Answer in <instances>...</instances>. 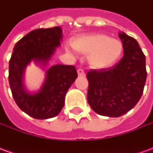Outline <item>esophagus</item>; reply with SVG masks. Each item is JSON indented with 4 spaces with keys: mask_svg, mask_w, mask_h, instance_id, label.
<instances>
[{
    "mask_svg": "<svg viewBox=\"0 0 153 153\" xmlns=\"http://www.w3.org/2000/svg\"><path fill=\"white\" fill-rule=\"evenodd\" d=\"M77 72H78L79 76H85V72H84V70H82V69H79V70H77Z\"/></svg>",
    "mask_w": 153,
    "mask_h": 153,
    "instance_id": "34e87169",
    "label": "esophagus"
}]
</instances>
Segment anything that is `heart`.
Here are the masks:
<instances>
[{"mask_svg":"<svg viewBox=\"0 0 153 153\" xmlns=\"http://www.w3.org/2000/svg\"><path fill=\"white\" fill-rule=\"evenodd\" d=\"M74 48L88 54V63L94 69H106L115 65L121 56L124 46L120 40L104 33L80 36L72 42Z\"/></svg>","mask_w":153,"mask_h":153,"instance_id":"obj_1","label":"heart"}]
</instances>
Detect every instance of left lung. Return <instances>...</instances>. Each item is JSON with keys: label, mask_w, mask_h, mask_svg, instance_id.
<instances>
[{"label": "left lung", "mask_w": 153, "mask_h": 153, "mask_svg": "<svg viewBox=\"0 0 153 153\" xmlns=\"http://www.w3.org/2000/svg\"><path fill=\"white\" fill-rule=\"evenodd\" d=\"M119 37L124 46L121 60L87 74L88 102L95 112L109 117H119L134 107L147 79L146 58L138 42L123 32Z\"/></svg>", "instance_id": "obj_1"}]
</instances>
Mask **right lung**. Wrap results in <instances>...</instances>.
Segmentation results:
<instances>
[{
	"mask_svg": "<svg viewBox=\"0 0 153 153\" xmlns=\"http://www.w3.org/2000/svg\"><path fill=\"white\" fill-rule=\"evenodd\" d=\"M60 27L38 28L15 44L9 62V83L15 102L20 109L38 120L56 116L65 105V97L78 77L74 65H55L46 71V78L37 93L24 84L26 67L33 61L45 68L62 41Z\"/></svg>",
	"mask_w": 153,
	"mask_h": 153,
	"instance_id": "1",
	"label": "right lung"
}]
</instances>
